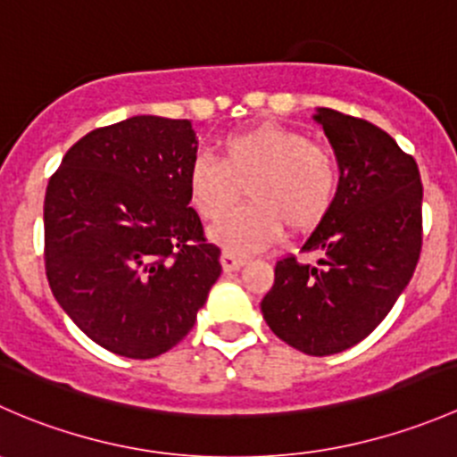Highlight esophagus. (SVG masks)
<instances>
[{"instance_id":"1","label":"esophagus","mask_w":457,"mask_h":457,"mask_svg":"<svg viewBox=\"0 0 457 457\" xmlns=\"http://www.w3.org/2000/svg\"><path fill=\"white\" fill-rule=\"evenodd\" d=\"M220 262H223L225 271H234V270H238V267H241L245 261H243L241 256H237V254H232V252L225 250L223 254H220Z\"/></svg>"}]
</instances>
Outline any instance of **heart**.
Returning <instances> with one entry per match:
<instances>
[{
    "instance_id": "obj_1",
    "label": "heart",
    "mask_w": 457,
    "mask_h": 457,
    "mask_svg": "<svg viewBox=\"0 0 457 457\" xmlns=\"http://www.w3.org/2000/svg\"><path fill=\"white\" fill-rule=\"evenodd\" d=\"M245 180L250 204L229 217ZM340 165L334 152L292 128L261 123L216 143V159L196 156L187 172L190 203L205 220H219L212 238L232 254L271 245L283 225L303 234L334 207Z\"/></svg>"
}]
</instances>
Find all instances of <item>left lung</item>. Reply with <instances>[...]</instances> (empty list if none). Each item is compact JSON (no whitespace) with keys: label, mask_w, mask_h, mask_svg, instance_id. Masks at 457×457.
I'll list each match as a JSON object with an SVG mask.
<instances>
[{"label":"left lung","mask_w":457,"mask_h":457,"mask_svg":"<svg viewBox=\"0 0 457 457\" xmlns=\"http://www.w3.org/2000/svg\"><path fill=\"white\" fill-rule=\"evenodd\" d=\"M340 165L334 207L301 250L276 261L261 301L270 329L310 356H331L371 334L411 280L422 250L418 163L365 119L320 108Z\"/></svg>","instance_id":"left-lung-1"}]
</instances>
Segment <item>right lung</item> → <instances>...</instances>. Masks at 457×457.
Listing matches in <instances>:
<instances>
[{
  "instance_id": "right-lung-1",
  "label": "right lung",
  "mask_w": 457,
  "mask_h": 457,
  "mask_svg": "<svg viewBox=\"0 0 457 457\" xmlns=\"http://www.w3.org/2000/svg\"><path fill=\"white\" fill-rule=\"evenodd\" d=\"M187 119L141 114L81 137L50 177L44 262L77 327L108 352L154 358L195 327L220 250L190 207Z\"/></svg>"
}]
</instances>
